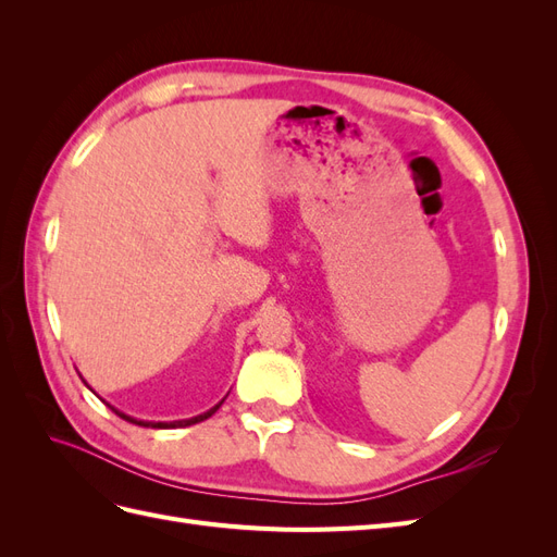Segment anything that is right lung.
<instances>
[{"label":"right lung","instance_id":"obj_1","mask_svg":"<svg viewBox=\"0 0 557 557\" xmlns=\"http://www.w3.org/2000/svg\"><path fill=\"white\" fill-rule=\"evenodd\" d=\"M223 404V401H221ZM221 404H215L213 409H209L207 413H201V416H195V418H190V420H174V423H144V420H134V418H129V416H125V413H121V411H115L113 407H111V411H115L117 416H121L123 420H129V423H134V425H144V428H160V430H172V428H185V425H195V423H201V420H207L209 416H213L215 411H218V407H221Z\"/></svg>","mask_w":557,"mask_h":557}]
</instances>
